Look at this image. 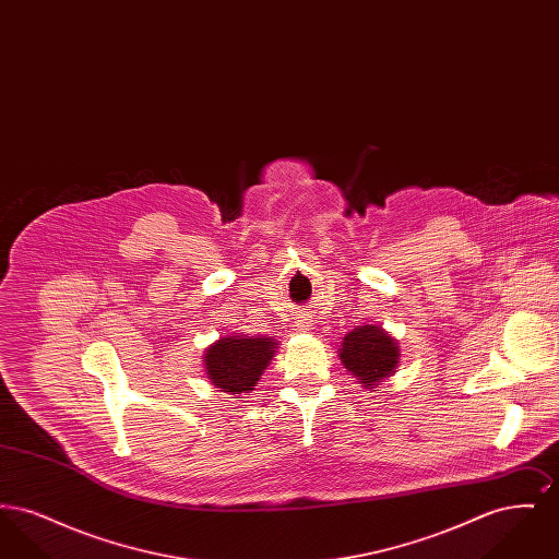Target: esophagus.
<instances>
[{
    "label": "esophagus",
    "instance_id": "1",
    "mask_svg": "<svg viewBox=\"0 0 559 559\" xmlns=\"http://www.w3.org/2000/svg\"><path fill=\"white\" fill-rule=\"evenodd\" d=\"M312 319L308 317V314H301V317H297V320H295V326L299 329V331H310L312 329Z\"/></svg>",
    "mask_w": 559,
    "mask_h": 559
}]
</instances>
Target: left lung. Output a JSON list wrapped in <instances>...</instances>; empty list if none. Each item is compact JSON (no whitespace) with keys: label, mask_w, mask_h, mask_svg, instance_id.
<instances>
[{"label":"left lung","mask_w":559,"mask_h":559,"mask_svg":"<svg viewBox=\"0 0 559 559\" xmlns=\"http://www.w3.org/2000/svg\"><path fill=\"white\" fill-rule=\"evenodd\" d=\"M337 356L365 390H374L400 365L399 342L377 324L356 326L342 340Z\"/></svg>","instance_id":"8db88e82"}]
</instances>
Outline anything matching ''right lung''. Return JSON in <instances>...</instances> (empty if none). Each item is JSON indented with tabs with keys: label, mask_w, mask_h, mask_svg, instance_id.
Returning a JSON list of instances; mask_svg holds the SVG:
<instances>
[{
	"label": "right lung",
	"mask_w": 559,
	"mask_h": 559,
	"mask_svg": "<svg viewBox=\"0 0 559 559\" xmlns=\"http://www.w3.org/2000/svg\"><path fill=\"white\" fill-rule=\"evenodd\" d=\"M276 347L278 342L264 335H222L203 354L207 379L217 392L233 396L249 394L274 358Z\"/></svg>",
	"instance_id": "add662e5"
}]
</instances>
